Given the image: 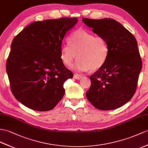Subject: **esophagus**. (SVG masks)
I'll return each mask as SVG.
<instances>
[{
	"label": "esophagus",
	"mask_w": 148,
	"mask_h": 148,
	"mask_svg": "<svg viewBox=\"0 0 148 148\" xmlns=\"http://www.w3.org/2000/svg\"><path fill=\"white\" fill-rule=\"evenodd\" d=\"M82 77V75H78V74H77V73H75V74H74V75H73L74 78L77 79V80H79V79H81Z\"/></svg>",
	"instance_id": "34e87169"
}]
</instances>
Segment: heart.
<instances>
[{
  "label": "heart",
  "mask_w": 148,
  "mask_h": 148,
  "mask_svg": "<svg viewBox=\"0 0 148 148\" xmlns=\"http://www.w3.org/2000/svg\"><path fill=\"white\" fill-rule=\"evenodd\" d=\"M70 43H64L61 48L63 63L70 66L74 60L79 59L73 68L77 71H96L106 63L109 55V46L102 36L84 29H78L71 35Z\"/></svg>",
  "instance_id": "b5f03b06"
}]
</instances>
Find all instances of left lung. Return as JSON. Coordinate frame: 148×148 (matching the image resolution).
I'll return each mask as SVG.
<instances>
[{
	"label": "left lung",
	"mask_w": 148,
	"mask_h": 148,
	"mask_svg": "<svg viewBox=\"0 0 148 148\" xmlns=\"http://www.w3.org/2000/svg\"><path fill=\"white\" fill-rule=\"evenodd\" d=\"M94 33L106 39L109 55L106 63L92 74L86 93L97 109L109 110L124 106L136 90L142 61L135 37L116 20L82 18Z\"/></svg>",
	"instance_id": "1"
}]
</instances>
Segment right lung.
<instances>
[{
    "label": "right lung",
    "instance_id": "1",
    "mask_svg": "<svg viewBox=\"0 0 148 148\" xmlns=\"http://www.w3.org/2000/svg\"><path fill=\"white\" fill-rule=\"evenodd\" d=\"M77 22L76 17L36 21L14 38L6 70L12 93L24 106L48 111L62 99L64 82L73 74L61 58L62 43Z\"/></svg>",
    "mask_w": 148,
    "mask_h": 148
}]
</instances>
